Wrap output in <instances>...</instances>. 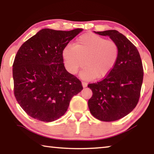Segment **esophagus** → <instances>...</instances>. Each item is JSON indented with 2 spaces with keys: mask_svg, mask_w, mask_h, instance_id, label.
I'll return each instance as SVG.
<instances>
[{
  "mask_svg": "<svg viewBox=\"0 0 154 154\" xmlns=\"http://www.w3.org/2000/svg\"><path fill=\"white\" fill-rule=\"evenodd\" d=\"M82 85H83V88H86L88 85V83L85 82H82Z\"/></svg>",
  "mask_w": 154,
  "mask_h": 154,
  "instance_id": "1",
  "label": "esophagus"
}]
</instances>
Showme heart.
Here are the masks:
<instances>
[{"instance_id": "b5f03b06", "label": "heart", "mask_w": 154, "mask_h": 154, "mask_svg": "<svg viewBox=\"0 0 154 154\" xmlns=\"http://www.w3.org/2000/svg\"><path fill=\"white\" fill-rule=\"evenodd\" d=\"M62 56L66 71L77 74L84 64L79 76L83 80L101 79L109 74L118 60L119 48L116 42L92 33L84 34L75 45L68 44Z\"/></svg>"}]
</instances>
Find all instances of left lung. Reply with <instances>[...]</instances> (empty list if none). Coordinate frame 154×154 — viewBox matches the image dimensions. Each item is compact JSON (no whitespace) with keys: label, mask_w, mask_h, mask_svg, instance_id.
Returning a JSON list of instances; mask_svg holds the SVG:
<instances>
[{"label":"left lung","mask_w":154,"mask_h":154,"mask_svg":"<svg viewBox=\"0 0 154 154\" xmlns=\"http://www.w3.org/2000/svg\"><path fill=\"white\" fill-rule=\"evenodd\" d=\"M94 32L109 36L116 42L119 56L114 68L105 79L88 85L92 91L88 107L99 120L116 121L129 114L139 102L143 79L141 59L136 47L118 31Z\"/></svg>","instance_id":"obj_1"}]
</instances>
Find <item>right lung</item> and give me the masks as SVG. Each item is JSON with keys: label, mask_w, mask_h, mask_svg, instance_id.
I'll use <instances>...</instances> for the list:
<instances>
[{"label": "right lung", "mask_w": 154, "mask_h": 154, "mask_svg": "<svg viewBox=\"0 0 154 154\" xmlns=\"http://www.w3.org/2000/svg\"><path fill=\"white\" fill-rule=\"evenodd\" d=\"M44 28L22 44L13 64L14 94L28 116L54 122L66 113L73 96L83 90L80 81L64 67L62 49L82 32Z\"/></svg>", "instance_id": "1"}]
</instances>
